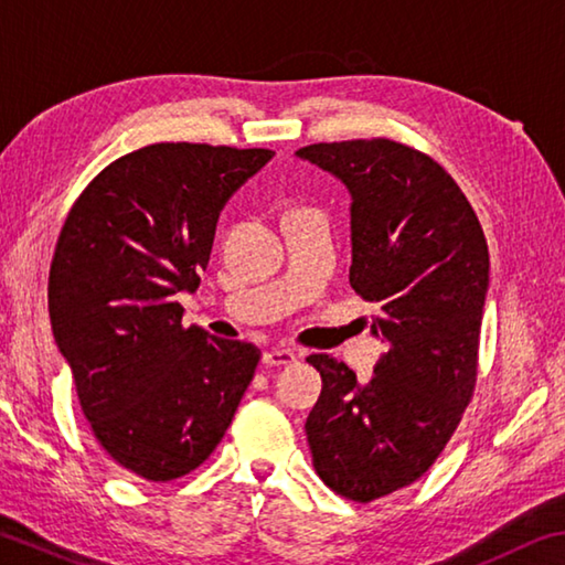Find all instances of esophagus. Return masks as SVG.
<instances>
[{
	"label": "esophagus",
	"instance_id": "34e87169",
	"mask_svg": "<svg viewBox=\"0 0 565 565\" xmlns=\"http://www.w3.org/2000/svg\"><path fill=\"white\" fill-rule=\"evenodd\" d=\"M296 361V353L291 351V348H271V351H266L262 355V363L264 365H289Z\"/></svg>",
	"mask_w": 565,
	"mask_h": 565
}]
</instances>
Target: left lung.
Masks as SVG:
<instances>
[{"label":"left lung","instance_id":"1","mask_svg":"<svg viewBox=\"0 0 565 565\" xmlns=\"http://www.w3.org/2000/svg\"><path fill=\"white\" fill-rule=\"evenodd\" d=\"M296 156L351 192V286L377 306L373 333L387 343L365 385L343 361L306 358L323 377L306 419L316 475L367 504L435 465L475 395L489 249L465 192L427 152L371 138Z\"/></svg>","mask_w":565,"mask_h":565}]
</instances>
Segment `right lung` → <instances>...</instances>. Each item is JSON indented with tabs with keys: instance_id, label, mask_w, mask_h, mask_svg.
Segmentation results:
<instances>
[{
	"instance_id": "obj_1",
	"label": "right lung",
	"mask_w": 565,
	"mask_h": 565,
	"mask_svg": "<svg viewBox=\"0 0 565 565\" xmlns=\"http://www.w3.org/2000/svg\"><path fill=\"white\" fill-rule=\"evenodd\" d=\"M274 152L156 142L113 160L78 194L49 269V318L81 409L130 475L172 481L232 425L262 351L182 326L220 210Z\"/></svg>"
}]
</instances>
